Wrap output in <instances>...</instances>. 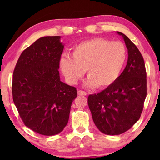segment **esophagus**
Masks as SVG:
<instances>
[{
	"mask_svg": "<svg viewBox=\"0 0 160 160\" xmlns=\"http://www.w3.org/2000/svg\"><path fill=\"white\" fill-rule=\"evenodd\" d=\"M78 95H85L86 96L87 95V93L86 92L83 91V90H78Z\"/></svg>",
	"mask_w": 160,
	"mask_h": 160,
	"instance_id": "1",
	"label": "esophagus"
}]
</instances>
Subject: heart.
Returning <instances> with one entry per match:
<instances>
[{
	"mask_svg": "<svg viewBox=\"0 0 160 160\" xmlns=\"http://www.w3.org/2000/svg\"><path fill=\"white\" fill-rule=\"evenodd\" d=\"M128 52L121 41L96 38L78 43L68 55L60 59L63 75L70 84H76L87 71L89 87L105 89L112 85L125 64Z\"/></svg>",
	"mask_w": 160,
	"mask_h": 160,
	"instance_id": "obj_1",
	"label": "heart"
}]
</instances>
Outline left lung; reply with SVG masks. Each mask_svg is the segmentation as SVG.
Masks as SVG:
<instances>
[{
  "instance_id": "1",
  "label": "left lung",
  "mask_w": 160,
  "mask_h": 160,
  "mask_svg": "<svg viewBox=\"0 0 160 160\" xmlns=\"http://www.w3.org/2000/svg\"><path fill=\"white\" fill-rule=\"evenodd\" d=\"M128 52V63L110 87L88 97L93 122L100 132L120 135L130 129L141 117L147 94L143 58L136 46L120 32Z\"/></svg>"
}]
</instances>
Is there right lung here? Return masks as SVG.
Masks as SVG:
<instances>
[{
	"mask_svg": "<svg viewBox=\"0 0 160 160\" xmlns=\"http://www.w3.org/2000/svg\"><path fill=\"white\" fill-rule=\"evenodd\" d=\"M60 39L38 38L22 52L13 73V100L19 114L25 126L43 135L62 132L77 97L76 87L60 81L64 46Z\"/></svg>",
	"mask_w": 160,
	"mask_h": 160,
	"instance_id": "1",
	"label": "right lung"
}]
</instances>
